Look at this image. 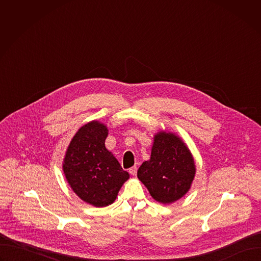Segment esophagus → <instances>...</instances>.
Masks as SVG:
<instances>
[{"mask_svg":"<svg viewBox=\"0 0 261 261\" xmlns=\"http://www.w3.org/2000/svg\"><path fill=\"white\" fill-rule=\"evenodd\" d=\"M129 172H130L132 175H136V173H137V167H136V166L131 167V168L129 169Z\"/></svg>","mask_w":261,"mask_h":261,"instance_id":"1","label":"esophagus"}]
</instances>
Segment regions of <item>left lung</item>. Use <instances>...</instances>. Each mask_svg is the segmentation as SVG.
<instances>
[{
    "label": "left lung",
    "instance_id": "1",
    "mask_svg": "<svg viewBox=\"0 0 261 261\" xmlns=\"http://www.w3.org/2000/svg\"><path fill=\"white\" fill-rule=\"evenodd\" d=\"M195 163L186 143L174 133L154 136L150 160L137 170V177L158 202L168 204L181 198L191 187Z\"/></svg>",
    "mask_w": 261,
    "mask_h": 261
}]
</instances>
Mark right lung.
Returning a JSON list of instances; mask_svg holds the SVG:
<instances>
[{
    "label": "right lung",
    "mask_w": 261,
    "mask_h": 261,
    "mask_svg": "<svg viewBox=\"0 0 261 261\" xmlns=\"http://www.w3.org/2000/svg\"><path fill=\"white\" fill-rule=\"evenodd\" d=\"M107 135V127L98 121L84 125L70 141L63 162L74 193L96 207L113 203L129 178V173L105 147Z\"/></svg>",
    "instance_id": "obj_1"
}]
</instances>
